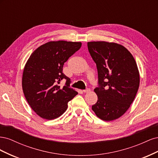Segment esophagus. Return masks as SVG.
<instances>
[{
	"mask_svg": "<svg viewBox=\"0 0 158 158\" xmlns=\"http://www.w3.org/2000/svg\"><path fill=\"white\" fill-rule=\"evenodd\" d=\"M90 92V89H84L83 90V92L84 93H88Z\"/></svg>",
	"mask_w": 158,
	"mask_h": 158,
	"instance_id": "obj_1",
	"label": "esophagus"
}]
</instances>
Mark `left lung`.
<instances>
[{"label":"left lung","instance_id":"obj_1","mask_svg":"<svg viewBox=\"0 0 158 158\" xmlns=\"http://www.w3.org/2000/svg\"><path fill=\"white\" fill-rule=\"evenodd\" d=\"M88 48L96 63L99 85L94 89L98 102L92 109L102 120H115L130 107L139 88L135 59L126 47L117 43L90 41Z\"/></svg>","mask_w":158,"mask_h":158}]
</instances>
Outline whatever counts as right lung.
Masks as SVG:
<instances>
[{
    "instance_id": "1",
    "label": "right lung",
    "mask_w": 158,
    "mask_h": 158,
    "mask_svg": "<svg viewBox=\"0 0 158 158\" xmlns=\"http://www.w3.org/2000/svg\"><path fill=\"white\" fill-rule=\"evenodd\" d=\"M81 42L52 41L33 51L23 69L22 85L24 96L40 117L52 120L67 109L68 102L78 92L69 88L70 78L63 73L65 62L80 49ZM67 80L60 89V81Z\"/></svg>"
}]
</instances>
